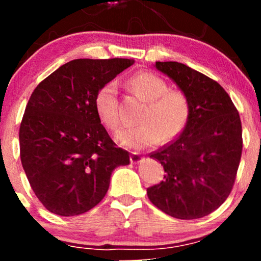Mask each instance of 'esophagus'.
I'll use <instances>...</instances> for the list:
<instances>
[{
    "mask_svg": "<svg viewBox=\"0 0 261 261\" xmlns=\"http://www.w3.org/2000/svg\"><path fill=\"white\" fill-rule=\"evenodd\" d=\"M130 161H131V163L137 164V163H140V162L143 161V157L140 153H137V152H134V153L131 154Z\"/></svg>",
    "mask_w": 261,
    "mask_h": 261,
    "instance_id": "34e87169",
    "label": "esophagus"
}]
</instances>
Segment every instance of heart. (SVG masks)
Instances as JSON below:
<instances>
[{
  "label": "heart",
  "instance_id": "1",
  "mask_svg": "<svg viewBox=\"0 0 261 261\" xmlns=\"http://www.w3.org/2000/svg\"><path fill=\"white\" fill-rule=\"evenodd\" d=\"M133 92L147 101L140 118V125L125 127L116 134V140L128 148L143 149L175 139L182 133L191 115L188 94L180 89H169L167 81L151 71H140L127 80ZM94 108L98 116L110 130L120 124L118 91L109 82L95 93Z\"/></svg>",
  "mask_w": 261,
  "mask_h": 261
}]
</instances>
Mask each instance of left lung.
<instances>
[{
	"label": "left lung",
	"instance_id": "obj_1",
	"mask_svg": "<svg viewBox=\"0 0 261 261\" xmlns=\"http://www.w3.org/2000/svg\"><path fill=\"white\" fill-rule=\"evenodd\" d=\"M155 67L187 93L191 115L175 140L149 154L166 175L147 196L169 216L201 218L220 207L234 185L243 148L239 113L228 93L199 71L175 61Z\"/></svg>",
	"mask_w": 261,
	"mask_h": 261
}]
</instances>
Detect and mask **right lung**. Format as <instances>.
Wrapping results in <instances>:
<instances>
[{
	"instance_id": "right-lung-1",
	"label": "right lung",
	"mask_w": 261,
	"mask_h": 261,
	"mask_svg": "<svg viewBox=\"0 0 261 261\" xmlns=\"http://www.w3.org/2000/svg\"><path fill=\"white\" fill-rule=\"evenodd\" d=\"M134 64L128 59H77L37 86L19 127L20 161L47 211L77 216L106 196L110 175L130 163L100 124L95 93Z\"/></svg>"
}]
</instances>
